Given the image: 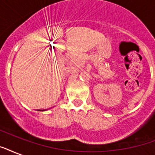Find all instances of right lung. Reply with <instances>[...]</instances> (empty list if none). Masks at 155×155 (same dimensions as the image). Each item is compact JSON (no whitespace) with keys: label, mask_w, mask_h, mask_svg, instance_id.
I'll return each mask as SVG.
<instances>
[{"label":"right lung","mask_w":155,"mask_h":155,"mask_svg":"<svg viewBox=\"0 0 155 155\" xmlns=\"http://www.w3.org/2000/svg\"><path fill=\"white\" fill-rule=\"evenodd\" d=\"M39 111H45V110H39Z\"/></svg>","instance_id":"add662e5"}]
</instances>
